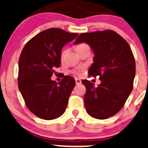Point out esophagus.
Wrapping results in <instances>:
<instances>
[{
	"label": "esophagus",
	"instance_id": "esophagus-1",
	"mask_svg": "<svg viewBox=\"0 0 148 148\" xmlns=\"http://www.w3.org/2000/svg\"><path fill=\"white\" fill-rule=\"evenodd\" d=\"M75 82H76V84H77V85H79V84H82V81H81L80 79H76Z\"/></svg>",
	"mask_w": 148,
	"mask_h": 148
}]
</instances>
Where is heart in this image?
<instances>
[{"label":"heart","instance_id":"b5f03b06","mask_svg":"<svg viewBox=\"0 0 148 148\" xmlns=\"http://www.w3.org/2000/svg\"><path fill=\"white\" fill-rule=\"evenodd\" d=\"M86 44H85V43H80V44H79V45H77V47H76V49H77V50L80 49V48H83V47L86 46ZM64 53H65V51H64V50H63V51L62 52V54H61L62 58V57L64 56ZM72 72L74 73V74H77V75H80V74H81V71L79 70V69H78L73 70Z\"/></svg>","mask_w":148,"mask_h":148}]
</instances>
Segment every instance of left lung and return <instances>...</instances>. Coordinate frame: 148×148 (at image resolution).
I'll list each match as a JSON object with an SVG mask.
<instances>
[{
    "label": "left lung",
    "instance_id": "1",
    "mask_svg": "<svg viewBox=\"0 0 148 148\" xmlns=\"http://www.w3.org/2000/svg\"><path fill=\"white\" fill-rule=\"evenodd\" d=\"M86 43L95 56L89 76H99L98 87L86 79L84 104L92 117L105 119L119 112L133 90L136 62L129 43L112 30L82 33L74 44Z\"/></svg>",
    "mask_w": 148,
    "mask_h": 148
}]
</instances>
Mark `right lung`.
Instances as JSON below:
<instances>
[{"label":"right lung","instance_id":"1","mask_svg":"<svg viewBox=\"0 0 148 148\" xmlns=\"http://www.w3.org/2000/svg\"><path fill=\"white\" fill-rule=\"evenodd\" d=\"M77 36L61 29H46L29 40L21 53L19 89L27 108L40 119H56L65 112L75 79L64 76L57 83L50 77L60 66L62 47Z\"/></svg>","mask_w":148,"mask_h":148}]
</instances>
